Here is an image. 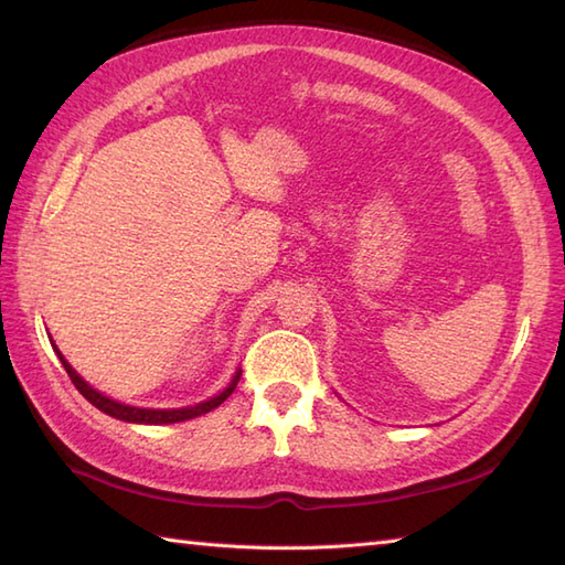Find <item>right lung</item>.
Instances as JSON below:
<instances>
[{
  "mask_svg": "<svg viewBox=\"0 0 565 565\" xmlns=\"http://www.w3.org/2000/svg\"><path fill=\"white\" fill-rule=\"evenodd\" d=\"M55 347V344H53ZM57 352V350H55ZM57 356H60V362H63V366H65V371H67V376L72 379V383H75V388L84 395V398H87L94 407H99L102 413H106V415H111V417H116V419H124V423H136V425H172V423H184V419H191V417H199V415H203V413H211L213 407H218L227 395H231L233 391H235V386H237V381H239V371L237 374L233 376V381L227 383V388L223 391V393H218V395H213L211 401H203V403H199V405H191V407H172V411H152V407H134V405H124V403H118V401H111V398H106L104 393H99V391H94L87 381H84L75 369H72L70 364H67V359L57 352Z\"/></svg>",
  "mask_w": 565,
  "mask_h": 565,
  "instance_id": "obj_1",
  "label": "right lung"
}]
</instances>
